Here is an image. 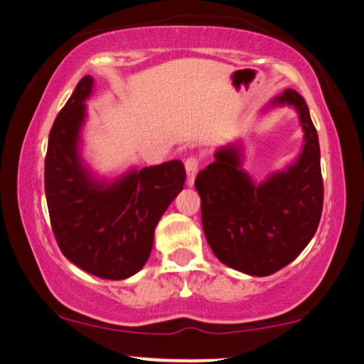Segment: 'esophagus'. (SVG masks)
I'll return each instance as SVG.
<instances>
[{
  "mask_svg": "<svg viewBox=\"0 0 364 364\" xmlns=\"http://www.w3.org/2000/svg\"><path fill=\"white\" fill-rule=\"evenodd\" d=\"M184 168H186V176H188V184L193 186L194 178H196L198 168H199V160L196 156H189L186 161H184Z\"/></svg>",
  "mask_w": 364,
  "mask_h": 364,
  "instance_id": "esophagus-1",
  "label": "esophagus"
}]
</instances>
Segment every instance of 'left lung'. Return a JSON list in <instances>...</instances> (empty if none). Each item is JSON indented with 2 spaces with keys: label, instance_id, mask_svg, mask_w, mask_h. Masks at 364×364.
<instances>
[{
  "label": "left lung",
  "instance_id": "1",
  "mask_svg": "<svg viewBox=\"0 0 364 364\" xmlns=\"http://www.w3.org/2000/svg\"><path fill=\"white\" fill-rule=\"evenodd\" d=\"M285 105L304 130L294 163L257 183L242 168L244 146L235 141L219 148L194 181L209 247L228 267L254 277L290 264L315 235L323 209L318 135L304 97L287 89L264 112Z\"/></svg>",
  "mask_w": 364,
  "mask_h": 364
}]
</instances>
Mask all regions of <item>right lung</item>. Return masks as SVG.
<instances>
[{
	"instance_id": "add662e5",
	"label": "right lung",
	"mask_w": 364,
	"mask_h": 364,
	"mask_svg": "<svg viewBox=\"0 0 364 364\" xmlns=\"http://www.w3.org/2000/svg\"><path fill=\"white\" fill-rule=\"evenodd\" d=\"M92 89L94 79L82 77L55 117L44 163L46 199L65 257L95 277L124 280L150 257L156 224L183 189L186 171L171 160L132 168L114 180L95 176L80 153Z\"/></svg>"
}]
</instances>
